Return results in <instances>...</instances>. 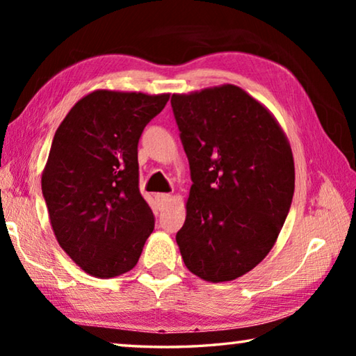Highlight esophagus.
<instances>
[{
  "mask_svg": "<svg viewBox=\"0 0 356 356\" xmlns=\"http://www.w3.org/2000/svg\"><path fill=\"white\" fill-rule=\"evenodd\" d=\"M171 195L170 193H160V195H156V201H159L160 206H165V204H168L171 201Z\"/></svg>",
  "mask_w": 356,
  "mask_h": 356,
  "instance_id": "1",
  "label": "esophagus"
}]
</instances>
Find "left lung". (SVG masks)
<instances>
[{"label": "left lung", "instance_id": "1", "mask_svg": "<svg viewBox=\"0 0 356 356\" xmlns=\"http://www.w3.org/2000/svg\"><path fill=\"white\" fill-rule=\"evenodd\" d=\"M171 106L193 182L180 254L202 280H236L268 254L287 218L291 146L272 114L234 84L174 94Z\"/></svg>", "mask_w": 356, "mask_h": 356}]
</instances>
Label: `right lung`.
Instances as JSON below:
<instances>
[{
	"mask_svg": "<svg viewBox=\"0 0 356 356\" xmlns=\"http://www.w3.org/2000/svg\"><path fill=\"white\" fill-rule=\"evenodd\" d=\"M170 94L94 91L53 138L42 174L51 227L72 261L113 278L136 265L155 216L140 191L138 143Z\"/></svg>",
	"mask_w": 356,
	"mask_h": 356,
	"instance_id": "obj_1",
	"label": "right lung"
}]
</instances>
